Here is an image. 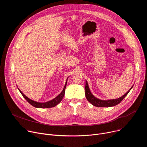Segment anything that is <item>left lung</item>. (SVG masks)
I'll return each instance as SVG.
<instances>
[{"label":"left lung","instance_id":"left-lung-1","mask_svg":"<svg viewBox=\"0 0 147 147\" xmlns=\"http://www.w3.org/2000/svg\"><path fill=\"white\" fill-rule=\"evenodd\" d=\"M86 96L87 99L89 102H90L92 105L96 107H114L115 105H117V104L120 103L121 100L124 98V97L126 96L128 93L130 92V91L132 89L133 86L130 88V89L125 93L124 95L120 97L117 99H109V100H101L99 99H98L95 96H94L92 93L91 92V91L89 88V86L88 84V82L87 81H86Z\"/></svg>","mask_w":147,"mask_h":147}]
</instances>
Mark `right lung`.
<instances>
[{
	"label": "right lung",
	"mask_w": 147,
	"mask_h": 147,
	"mask_svg": "<svg viewBox=\"0 0 147 147\" xmlns=\"http://www.w3.org/2000/svg\"><path fill=\"white\" fill-rule=\"evenodd\" d=\"M67 79L66 80V84L65 86L63 88V90L61 92V93L60 94H59L56 98H55L54 99L46 102H36L34 101L30 98H28L27 96H26L22 91L20 90V89L18 88V90H19V91L20 92V93L22 94V95L23 96V97L27 100V101L30 103L32 106L34 107L35 108H52V107H55V106H56L57 105H58L62 100L63 98L64 95H65V89H66V87L67 85Z\"/></svg>",
	"instance_id": "1"
}]
</instances>
